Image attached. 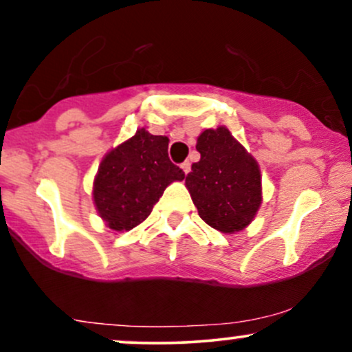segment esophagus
Returning a JSON list of instances; mask_svg holds the SVG:
<instances>
[{
	"label": "esophagus",
	"mask_w": 352,
	"mask_h": 352,
	"mask_svg": "<svg viewBox=\"0 0 352 352\" xmlns=\"http://www.w3.org/2000/svg\"><path fill=\"white\" fill-rule=\"evenodd\" d=\"M180 167H182V170H184L185 173H188V172H190V162H188V160H187V162L182 164Z\"/></svg>",
	"instance_id": "34e87169"
}]
</instances>
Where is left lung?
Wrapping results in <instances>:
<instances>
[{
  "instance_id": "8db88e82",
  "label": "left lung",
  "mask_w": 352,
  "mask_h": 352,
  "mask_svg": "<svg viewBox=\"0 0 352 352\" xmlns=\"http://www.w3.org/2000/svg\"><path fill=\"white\" fill-rule=\"evenodd\" d=\"M200 160L185 187L205 223L221 233L248 227L261 205L258 162L223 125L205 129L197 139Z\"/></svg>"
}]
</instances>
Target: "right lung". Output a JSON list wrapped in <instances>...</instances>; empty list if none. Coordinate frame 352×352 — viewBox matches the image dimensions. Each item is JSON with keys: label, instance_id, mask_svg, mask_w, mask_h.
Wrapping results in <instances>:
<instances>
[{"label": "right lung", "instance_id": "obj_1", "mask_svg": "<svg viewBox=\"0 0 352 352\" xmlns=\"http://www.w3.org/2000/svg\"><path fill=\"white\" fill-rule=\"evenodd\" d=\"M168 139L139 129L106 153L94 179L96 208L106 225L127 232L151 215L153 205L172 182L185 173L168 159Z\"/></svg>", "mask_w": 352, "mask_h": 352}]
</instances>
